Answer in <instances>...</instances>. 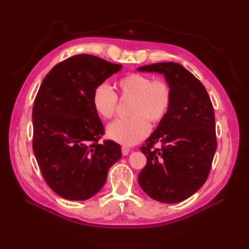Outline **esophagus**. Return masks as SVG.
Masks as SVG:
<instances>
[{"instance_id": "esophagus-1", "label": "esophagus", "mask_w": 249, "mask_h": 249, "mask_svg": "<svg viewBox=\"0 0 249 249\" xmlns=\"http://www.w3.org/2000/svg\"><path fill=\"white\" fill-rule=\"evenodd\" d=\"M129 149L128 147H126V146H122V154H123L124 156H126V155H128V153H129Z\"/></svg>"}]
</instances>
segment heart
Returning a JSON list of instances; mask_svg holds the SVG:
<instances>
[{
	"mask_svg": "<svg viewBox=\"0 0 249 249\" xmlns=\"http://www.w3.org/2000/svg\"><path fill=\"white\" fill-rule=\"evenodd\" d=\"M122 99L131 98L128 119L112 122L107 127L110 139L124 145H134L150 133V123H158L168 112L172 93L161 79H153L142 73H128L118 81ZM118 95L108 84L94 89L92 104L95 112L104 119H112L118 109Z\"/></svg>",
	"mask_w": 249,
	"mask_h": 249,
	"instance_id": "1",
	"label": "heart"
}]
</instances>
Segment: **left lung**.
<instances>
[{"mask_svg": "<svg viewBox=\"0 0 249 249\" xmlns=\"http://www.w3.org/2000/svg\"><path fill=\"white\" fill-rule=\"evenodd\" d=\"M138 71L162 73L172 93L165 118L140 149L146 165L138 182L152 199L181 202L202 186L212 167L217 147L213 105L203 84L178 63H155ZM157 143L160 148L154 146Z\"/></svg>", "mask_w": 249, "mask_h": 249, "instance_id": "left-lung-1", "label": "left lung"}]
</instances>
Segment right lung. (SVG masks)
Returning a JSON list of instances; mask_svg holds the SVG:
<instances>
[{"instance_id": "add662e5", "label": "right lung", "mask_w": 249, "mask_h": 249, "mask_svg": "<svg viewBox=\"0 0 249 249\" xmlns=\"http://www.w3.org/2000/svg\"><path fill=\"white\" fill-rule=\"evenodd\" d=\"M122 67L77 54L55 65L40 84L32 113L33 151L46 183L62 198H92L122 156L114 141L98 142L105 129L92 104L94 89Z\"/></svg>"}]
</instances>
